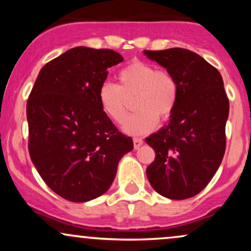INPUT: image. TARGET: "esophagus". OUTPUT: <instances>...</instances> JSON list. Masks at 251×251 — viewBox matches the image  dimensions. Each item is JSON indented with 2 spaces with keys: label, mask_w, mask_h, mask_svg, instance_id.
Listing matches in <instances>:
<instances>
[{
  "label": "esophagus",
  "mask_w": 251,
  "mask_h": 251,
  "mask_svg": "<svg viewBox=\"0 0 251 251\" xmlns=\"http://www.w3.org/2000/svg\"><path fill=\"white\" fill-rule=\"evenodd\" d=\"M143 143H144V140L142 139V138H139V137H134L133 138V145H134L135 150L139 149L140 146L143 145Z\"/></svg>",
  "instance_id": "1"
}]
</instances>
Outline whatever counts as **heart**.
Returning a JSON list of instances; mask_svg holds the SVG:
<instances>
[{
    "label": "heart",
    "mask_w": 251,
    "mask_h": 251,
    "mask_svg": "<svg viewBox=\"0 0 251 251\" xmlns=\"http://www.w3.org/2000/svg\"><path fill=\"white\" fill-rule=\"evenodd\" d=\"M132 98L138 111L126 120L124 129L129 134L148 133L158 120L166 122L174 114L178 82L168 70L134 60L118 73V85L105 82L98 91L102 112L117 124L125 120Z\"/></svg>",
    "instance_id": "b5f03b06"
}]
</instances>
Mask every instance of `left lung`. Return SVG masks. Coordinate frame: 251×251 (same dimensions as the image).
Listing matches in <instances>:
<instances>
[{"instance_id": "1", "label": "left lung", "mask_w": 251, "mask_h": 251, "mask_svg": "<svg viewBox=\"0 0 251 251\" xmlns=\"http://www.w3.org/2000/svg\"><path fill=\"white\" fill-rule=\"evenodd\" d=\"M144 53L178 82L171 120L146 138L155 152L146 175L158 194L186 200L200 194L220 168L226 146L229 99L220 72L194 51L170 48Z\"/></svg>"}]
</instances>
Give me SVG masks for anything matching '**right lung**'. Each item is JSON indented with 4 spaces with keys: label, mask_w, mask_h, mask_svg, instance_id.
Returning <instances> with one entry per match:
<instances>
[{
    "label": "right lung",
    "mask_w": 251,
    "mask_h": 251,
    "mask_svg": "<svg viewBox=\"0 0 251 251\" xmlns=\"http://www.w3.org/2000/svg\"><path fill=\"white\" fill-rule=\"evenodd\" d=\"M111 50L76 47L47 62L27 101L30 159L60 197L87 201L111 186L118 163L133 149L100 107L107 70L123 61Z\"/></svg>",
    "instance_id": "add662e5"
}]
</instances>
